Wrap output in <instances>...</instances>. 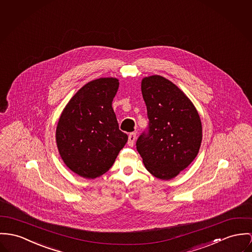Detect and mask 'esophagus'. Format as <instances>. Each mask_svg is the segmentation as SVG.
<instances>
[{
  "label": "esophagus",
  "instance_id": "obj_1",
  "mask_svg": "<svg viewBox=\"0 0 252 252\" xmlns=\"http://www.w3.org/2000/svg\"><path fill=\"white\" fill-rule=\"evenodd\" d=\"M136 137H137V133H136V132H132V133H130V134L128 135V142H127V144H128L129 147H133V146H134Z\"/></svg>",
  "mask_w": 252,
  "mask_h": 252
}]
</instances>
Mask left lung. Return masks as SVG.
Returning <instances> with one entry per match:
<instances>
[{"label":"left lung","instance_id":"obj_1","mask_svg":"<svg viewBox=\"0 0 252 252\" xmlns=\"http://www.w3.org/2000/svg\"><path fill=\"white\" fill-rule=\"evenodd\" d=\"M141 91L150 119L148 135L136 143L146 169L155 177L170 180L186 169L199 152L202 126L186 94L162 76L143 78Z\"/></svg>","mask_w":252,"mask_h":252}]
</instances>
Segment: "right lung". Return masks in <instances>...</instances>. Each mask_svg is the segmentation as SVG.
<instances>
[{
    "label": "right lung",
    "mask_w": 252,
    "mask_h": 252,
    "mask_svg": "<svg viewBox=\"0 0 252 252\" xmlns=\"http://www.w3.org/2000/svg\"><path fill=\"white\" fill-rule=\"evenodd\" d=\"M119 84L116 78L87 82L71 97L58 119V153L64 164L81 177L93 179L105 174L127 142L112 108Z\"/></svg>",
    "instance_id": "right-lung-1"
}]
</instances>
